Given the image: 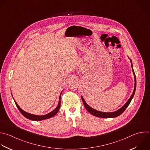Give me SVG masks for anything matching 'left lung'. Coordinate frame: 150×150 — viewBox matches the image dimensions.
Returning a JSON list of instances; mask_svg holds the SVG:
<instances>
[{"label":"left lung","instance_id":"left-lung-1","mask_svg":"<svg viewBox=\"0 0 150 150\" xmlns=\"http://www.w3.org/2000/svg\"><path fill=\"white\" fill-rule=\"evenodd\" d=\"M131 61V60L130 59ZM131 67L132 68V62H131ZM132 71H133V74H134V78H135V86H134V91H133V93L131 95V97L129 98V99L128 100V101L126 103V104L122 107L121 108L120 110H118V111H115V112H100V111H96L92 108H91L88 105H87V104L85 103V101H84V99L82 97H81L82 98V102L83 103V105L85 106V107L86 108V109L87 110V111L90 113L92 115H94V116H96V117H100V118H115V117H117L119 115H120L125 110L126 108L128 107V106L129 105V104H130L132 99L134 95V93H135V89H136V77H135V74L134 73V71L133 70V68H132Z\"/></svg>","mask_w":150,"mask_h":150}]
</instances>
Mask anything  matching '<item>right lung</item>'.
<instances>
[{"label":"right lung","mask_w":150,"mask_h":150,"mask_svg":"<svg viewBox=\"0 0 150 150\" xmlns=\"http://www.w3.org/2000/svg\"><path fill=\"white\" fill-rule=\"evenodd\" d=\"M61 93L60 95V96H59V103H58V105L57 106V107L54 110L52 111V112H51L50 113L46 114V115H33V114H29V113H28L24 111H23L19 107V105L17 104V103H16V101H15V104L16 105V107H18V110H19V111L21 112V113L25 117H26V118L28 119H29L30 120H33V121H41V120H46V119H48V118H51L52 117H54V115H55L59 111V108H60V107H61Z\"/></svg>","instance_id":"add662e5"}]
</instances>
